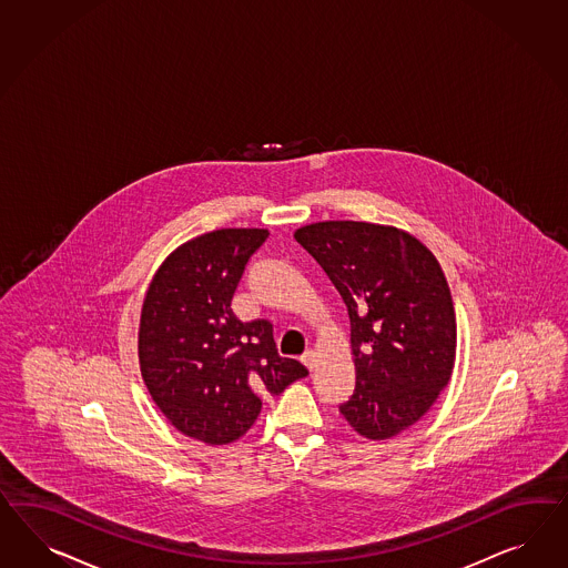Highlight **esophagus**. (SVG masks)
Masks as SVG:
<instances>
[{
  "mask_svg": "<svg viewBox=\"0 0 568 568\" xmlns=\"http://www.w3.org/2000/svg\"><path fill=\"white\" fill-rule=\"evenodd\" d=\"M301 363H303L307 369H313V367H315V353L307 351V353L301 357Z\"/></svg>",
  "mask_w": 568,
  "mask_h": 568,
  "instance_id": "1",
  "label": "esophagus"
}]
</instances>
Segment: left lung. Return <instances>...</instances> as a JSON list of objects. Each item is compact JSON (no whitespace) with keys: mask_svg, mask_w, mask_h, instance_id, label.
I'll return each instance as SVG.
<instances>
[{"mask_svg":"<svg viewBox=\"0 0 568 568\" xmlns=\"http://www.w3.org/2000/svg\"><path fill=\"white\" fill-rule=\"evenodd\" d=\"M341 294L355 392L342 417L363 438L403 434L438 400L456 357V315L436 255L405 230L317 222L294 232Z\"/></svg>","mask_w":568,"mask_h":568,"instance_id":"8db88e82","label":"left lung"}]
</instances>
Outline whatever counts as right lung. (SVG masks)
I'll return each mask as SVG.
<instances>
[{
	"label": "right lung",
	"instance_id": "right-lung-1",
	"mask_svg": "<svg viewBox=\"0 0 568 568\" xmlns=\"http://www.w3.org/2000/svg\"><path fill=\"white\" fill-rule=\"evenodd\" d=\"M270 236L263 227H222L172 251L146 288L139 325L141 375L180 434L222 446L244 436L261 400L307 375L277 355L272 324H243L232 296L244 265Z\"/></svg>",
	"mask_w": 568,
	"mask_h": 568
}]
</instances>
